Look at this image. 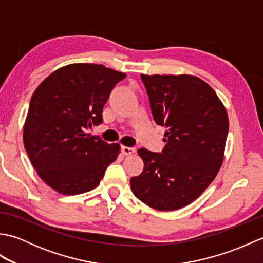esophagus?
Here are the masks:
<instances>
[{
    "label": "esophagus",
    "instance_id": "esophagus-1",
    "mask_svg": "<svg viewBox=\"0 0 263 263\" xmlns=\"http://www.w3.org/2000/svg\"><path fill=\"white\" fill-rule=\"evenodd\" d=\"M121 152L123 155H126V156H130L132 154H135L136 149L132 148V147H125V146H122L121 148Z\"/></svg>",
    "mask_w": 263,
    "mask_h": 263
}]
</instances>
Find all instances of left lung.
I'll use <instances>...</instances> for the list:
<instances>
[{"mask_svg": "<svg viewBox=\"0 0 263 263\" xmlns=\"http://www.w3.org/2000/svg\"><path fill=\"white\" fill-rule=\"evenodd\" d=\"M155 122L165 126L161 154L141 148L140 175L132 177L133 194L150 208L181 209L203 193L224 160L228 115L224 104L200 78L141 74Z\"/></svg>", "mask_w": 263, "mask_h": 263, "instance_id": "obj_1", "label": "left lung"}]
</instances>
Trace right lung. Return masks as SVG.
<instances>
[{"label":"right lung","mask_w":263,"mask_h":263,"mask_svg":"<svg viewBox=\"0 0 263 263\" xmlns=\"http://www.w3.org/2000/svg\"><path fill=\"white\" fill-rule=\"evenodd\" d=\"M123 72L92 63L62 66L37 87L24 125V144L39 177L61 194L90 191L120 154L119 143L90 137Z\"/></svg>","instance_id":"right-lung-1"}]
</instances>
